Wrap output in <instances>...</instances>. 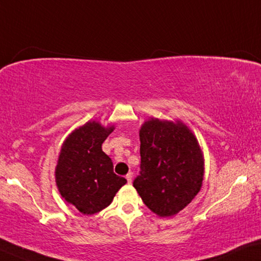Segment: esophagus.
Returning <instances> with one entry per match:
<instances>
[{
    "instance_id": "obj_1",
    "label": "esophagus",
    "mask_w": 261,
    "mask_h": 261,
    "mask_svg": "<svg viewBox=\"0 0 261 261\" xmlns=\"http://www.w3.org/2000/svg\"><path fill=\"white\" fill-rule=\"evenodd\" d=\"M126 179H127L128 184L132 183V179H133V175H132V172H129V174L126 175Z\"/></svg>"
}]
</instances>
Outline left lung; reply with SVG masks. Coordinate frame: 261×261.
<instances>
[{
  "label": "left lung",
  "mask_w": 261,
  "mask_h": 261,
  "mask_svg": "<svg viewBox=\"0 0 261 261\" xmlns=\"http://www.w3.org/2000/svg\"><path fill=\"white\" fill-rule=\"evenodd\" d=\"M141 171L133 186L148 209L172 217L198 194L204 156L198 140L182 121L150 118L140 128Z\"/></svg>",
  "instance_id": "8db88e82"
}]
</instances>
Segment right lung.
Listing matches in <instances>:
<instances>
[{"label":"right lung","mask_w":261,"mask_h":261,"mask_svg":"<svg viewBox=\"0 0 261 261\" xmlns=\"http://www.w3.org/2000/svg\"><path fill=\"white\" fill-rule=\"evenodd\" d=\"M114 130L89 121L72 132L63 142L55 169L56 184L62 197L83 215H94L113 200L127 179L115 175L113 162L101 144Z\"/></svg>","instance_id":"1"}]
</instances>
